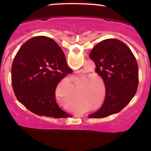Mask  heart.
Listing matches in <instances>:
<instances>
[{
  "label": "heart",
  "instance_id": "heart-1",
  "mask_svg": "<svg viewBox=\"0 0 151 151\" xmlns=\"http://www.w3.org/2000/svg\"><path fill=\"white\" fill-rule=\"evenodd\" d=\"M88 82H90V81H87L86 82V83H88Z\"/></svg>",
  "mask_w": 151,
  "mask_h": 151
}]
</instances>
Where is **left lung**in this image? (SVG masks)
Masks as SVG:
<instances>
[{"label":"left lung","instance_id":"obj_1","mask_svg":"<svg viewBox=\"0 0 151 151\" xmlns=\"http://www.w3.org/2000/svg\"><path fill=\"white\" fill-rule=\"evenodd\" d=\"M89 57L96 64V72L104 80L106 97L102 106L88 117L100 118L119 112L137 89L139 73L135 56L123 42L110 38L99 42Z\"/></svg>","mask_w":151,"mask_h":151}]
</instances>
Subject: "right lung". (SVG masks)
I'll use <instances>...</instances> for the list:
<instances>
[{
	"label": "right lung",
	"mask_w": 151,
	"mask_h": 151,
	"mask_svg": "<svg viewBox=\"0 0 151 151\" xmlns=\"http://www.w3.org/2000/svg\"><path fill=\"white\" fill-rule=\"evenodd\" d=\"M73 73L59 45L46 36L29 39L20 47L12 67V84L17 100L40 116L60 118L69 115L55 100V88Z\"/></svg>",
	"instance_id": "add662e5"
}]
</instances>
